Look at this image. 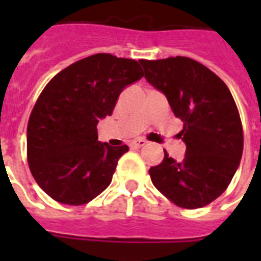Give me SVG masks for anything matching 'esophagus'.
I'll return each instance as SVG.
<instances>
[{
	"label": "esophagus",
	"mask_w": 261,
	"mask_h": 261,
	"mask_svg": "<svg viewBox=\"0 0 261 261\" xmlns=\"http://www.w3.org/2000/svg\"><path fill=\"white\" fill-rule=\"evenodd\" d=\"M131 145L135 147H143L145 145H147V141H145V139L142 138H138V139H134V141L131 142Z\"/></svg>",
	"instance_id": "34e87169"
}]
</instances>
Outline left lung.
Here are the masks:
<instances>
[{
    "instance_id": "left-lung-1",
    "label": "left lung",
    "mask_w": 261,
    "mask_h": 261,
    "mask_svg": "<svg viewBox=\"0 0 261 261\" xmlns=\"http://www.w3.org/2000/svg\"><path fill=\"white\" fill-rule=\"evenodd\" d=\"M141 65L147 83L165 94L184 123L177 135L187 147L181 161L164 151L163 163L149 169L151 181L178 207L206 206L226 190L243 155V126L230 90L187 57L142 59Z\"/></svg>"
}]
</instances>
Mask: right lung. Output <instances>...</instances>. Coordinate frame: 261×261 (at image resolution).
I'll use <instances>...</instances> for the list:
<instances>
[{"label":"right lung","mask_w":261,"mask_h":261,"mask_svg":"<svg viewBox=\"0 0 261 261\" xmlns=\"http://www.w3.org/2000/svg\"><path fill=\"white\" fill-rule=\"evenodd\" d=\"M143 77L134 59L96 54L55 75L39 96L27 128L31 173L47 195L85 204L110 186L128 146L97 138V123L112 114L119 94Z\"/></svg>","instance_id":"right-lung-1"}]
</instances>
